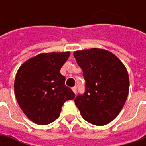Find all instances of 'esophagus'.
<instances>
[{"mask_svg":"<svg viewBox=\"0 0 146 146\" xmlns=\"http://www.w3.org/2000/svg\"><path fill=\"white\" fill-rule=\"evenodd\" d=\"M76 90H77V88H76V87H73L72 88V91L74 92L75 93H76Z\"/></svg>","mask_w":146,"mask_h":146,"instance_id":"34e87169","label":"esophagus"}]
</instances>
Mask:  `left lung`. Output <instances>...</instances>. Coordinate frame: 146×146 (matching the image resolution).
<instances>
[{"label":"left lung","instance_id":"left-lung-1","mask_svg":"<svg viewBox=\"0 0 146 146\" xmlns=\"http://www.w3.org/2000/svg\"><path fill=\"white\" fill-rule=\"evenodd\" d=\"M85 80V92L75 99L85 120L103 126L114 120L123 109L129 91L125 66L114 53L93 48L74 52Z\"/></svg>","mask_w":146,"mask_h":146}]
</instances>
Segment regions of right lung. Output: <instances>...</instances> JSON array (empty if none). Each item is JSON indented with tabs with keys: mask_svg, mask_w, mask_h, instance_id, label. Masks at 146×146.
<instances>
[{
	"mask_svg": "<svg viewBox=\"0 0 146 146\" xmlns=\"http://www.w3.org/2000/svg\"><path fill=\"white\" fill-rule=\"evenodd\" d=\"M69 56L70 52L40 53L26 61L17 71L14 84L16 99L33 123H51L59 117L65 102L75 98L60 73Z\"/></svg>",
	"mask_w": 146,
	"mask_h": 146,
	"instance_id": "obj_1",
	"label": "right lung"
}]
</instances>
